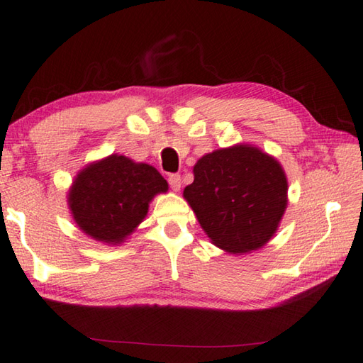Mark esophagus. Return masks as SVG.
Returning <instances> with one entry per match:
<instances>
[{
  "mask_svg": "<svg viewBox=\"0 0 363 363\" xmlns=\"http://www.w3.org/2000/svg\"><path fill=\"white\" fill-rule=\"evenodd\" d=\"M168 184L173 190L181 189V176L179 174H169L168 176Z\"/></svg>",
  "mask_w": 363,
  "mask_h": 363,
  "instance_id": "esophagus-1",
  "label": "esophagus"
}]
</instances>
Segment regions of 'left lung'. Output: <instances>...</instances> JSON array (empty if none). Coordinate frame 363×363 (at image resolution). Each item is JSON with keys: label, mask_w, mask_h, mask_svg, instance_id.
Segmentation results:
<instances>
[{"label": "left lung", "mask_w": 363, "mask_h": 363, "mask_svg": "<svg viewBox=\"0 0 363 363\" xmlns=\"http://www.w3.org/2000/svg\"><path fill=\"white\" fill-rule=\"evenodd\" d=\"M194 176L184 196L217 247L242 254L274 235L287 206V179L273 157L250 146L219 149L196 162Z\"/></svg>", "instance_id": "8db88e82"}]
</instances>
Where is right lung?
Masks as SVG:
<instances>
[{"mask_svg": "<svg viewBox=\"0 0 363 363\" xmlns=\"http://www.w3.org/2000/svg\"><path fill=\"white\" fill-rule=\"evenodd\" d=\"M167 190L168 182L154 167L111 155L77 174L68 201L82 232L117 245L146 217L154 195Z\"/></svg>", "mask_w": 363, "mask_h": 363, "instance_id": "obj_1", "label": "right lung"}]
</instances>
